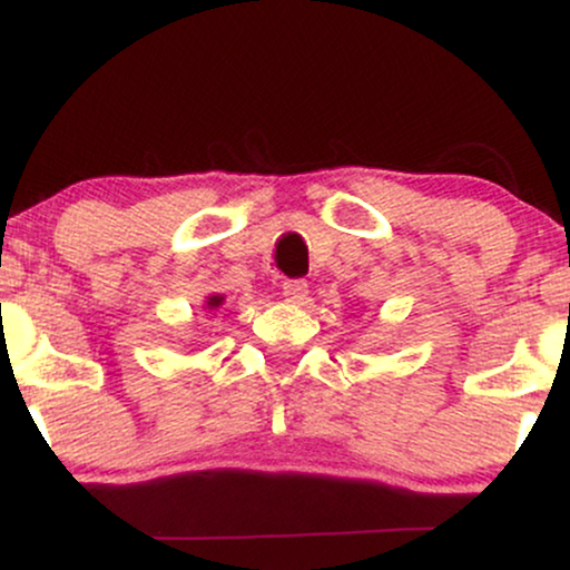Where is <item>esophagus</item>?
<instances>
[{"mask_svg": "<svg viewBox=\"0 0 570 570\" xmlns=\"http://www.w3.org/2000/svg\"><path fill=\"white\" fill-rule=\"evenodd\" d=\"M281 289H284V297L289 299V303L303 305L307 299V284L303 278H286L284 284H281Z\"/></svg>", "mask_w": 570, "mask_h": 570, "instance_id": "obj_1", "label": "esophagus"}]
</instances>
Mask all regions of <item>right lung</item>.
Masks as SVG:
<instances>
[{"label": "right lung", "instance_id": "1", "mask_svg": "<svg viewBox=\"0 0 570 570\" xmlns=\"http://www.w3.org/2000/svg\"><path fill=\"white\" fill-rule=\"evenodd\" d=\"M219 305H222L219 294H214V297H208V307H219Z\"/></svg>", "mask_w": 570, "mask_h": 570}]
</instances>
